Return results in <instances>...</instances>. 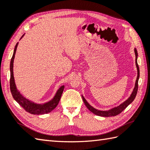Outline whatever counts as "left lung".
<instances>
[{"label": "left lung", "mask_w": 150, "mask_h": 150, "mask_svg": "<svg viewBox=\"0 0 150 150\" xmlns=\"http://www.w3.org/2000/svg\"><path fill=\"white\" fill-rule=\"evenodd\" d=\"M134 52H135V56H136V59H135V62H136V66L137 68V73H138V75H137V78L136 80V83H135V86L134 88V90L132 92L131 96L129 98H128V99H127L125 101H124L123 103H122L121 105H120L119 106H118L117 107H115L112 108V109L107 110V111H102V110H97L96 108H94L93 107H92V106H90L89 105L88 103L86 101V99H84V97L83 96V101L85 105H86V107L88 108L90 110V111H91L92 113H93L96 115H98L99 116H103V117H110V116H115L118 114L121 113L123 110H124L125 108L127 107L129 105L131 104L135 98V97L137 96V91H138V82H139V76H140V70H139V65H138L137 63V57H138V52L136 49H134Z\"/></svg>", "instance_id": "1"}]
</instances>
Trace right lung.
I'll return each mask as SVG.
<instances>
[{
    "instance_id": "right-lung-1",
    "label": "right lung",
    "mask_w": 150,
    "mask_h": 150,
    "mask_svg": "<svg viewBox=\"0 0 150 150\" xmlns=\"http://www.w3.org/2000/svg\"><path fill=\"white\" fill-rule=\"evenodd\" d=\"M22 36V37H23ZM18 43L16 44L15 47L13 54L12 58L10 62V91L13 99L21 106L27 112H29L32 114H43L51 112L52 110L57 107V106L59 103L62 94L63 93V90L64 86H61L58 92L56 93L54 98L52 99L51 101L43 105H38L35 104L34 103H32L28 99L25 98L24 97L20 94V93L17 91L16 84L14 82L13 78V60L15 58V54H16V49L17 47Z\"/></svg>"
}]
</instances>
